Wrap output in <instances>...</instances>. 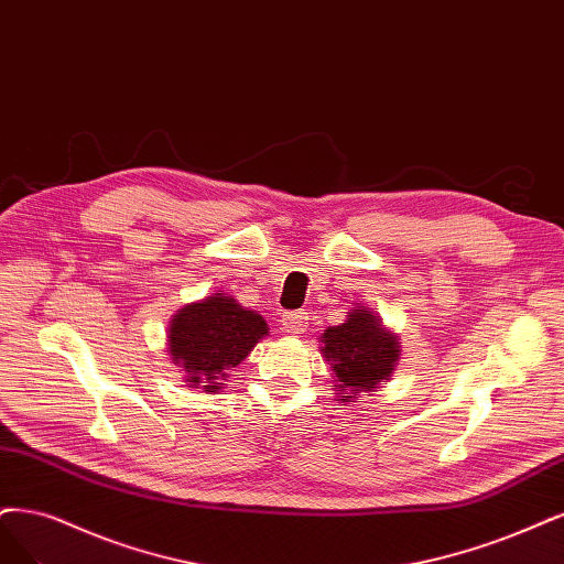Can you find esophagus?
Segmentation results:
<instances>
[{
	"instance_id": "esophagus-1",
	"label": "esophagus",
	"mask_w": 564,
	"mask_h": 564,
	"mask_svg": "<svg viewBox=\"0 0 564 564\" xmlns=\"http://www.w3.org/2000/svg\"><path fill=\"white\" fill-rule=\"evenodd\" d=\"M283 327L290 335H304L306 327H308V316L306 311H288L283 316Z\"/></svg>"
}]
</instances>
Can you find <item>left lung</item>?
Wrapping results in <instances>:
<instances>
[{
    "label": "left lung",
    "mask_w": 564,
    "mask_h": 564,
    "mask_svg": "<svg viewBox=\"0 0 564 564\" xmlns=\"http://www.w3.org/2000/svg\"><path fill=\"white\" fill-rule=\"evenodd\" d=\"M321 341L323 356L337 377V398L346 402L356 392H371L386 383L400 360V339L362 306L352 308L341 325L327 327Z\"/></svg>",
    "instance_id": "8db88e82"
}]
</instances>
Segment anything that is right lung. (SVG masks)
<instances>
[{
  "label": "right lung",
  "mask_w": 564,
  "mask_h": 564,
  "mask_svg": "<svg viewBox=\"0 0 564 564\" xmlns=\"http://www.w3.org/2000/svg\"><path fill=\"white\" fill-rule=\"evenodd\" d=\"M267 332L260 314L218 290L202 302L185 304L172 318L166 339L174 365L185 371V383L216 392L225 386L227 371L246 360Z\"/></svg>",
  "instance_id": "obj_1"
}]
</instances>
